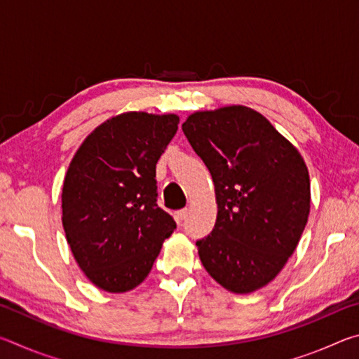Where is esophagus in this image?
I'll return each instance as SVG.
<instances>
[{
    "label": "esophagus",
    "instance_id": "34e87169",
    "mask_svg": "<svg viewBox=\"0 0 359 359\" xmlns=\"http://www.w3.org/2000/svg\"><path fill=\"white\" fill-rule=\"evenodd\" d=\"M187 214H188V210L187 209H182V210H177L175 212V222H177L179 224L185 220V217H187Z\"/></svg>",
    "mask_w": 359,
    "mask_h": 359
}]
</instances>
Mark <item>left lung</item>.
I'll return each mask as SVG.
<instances>
[{"instance_id": "1", "label": "left lung", "mask_w": 359, "mask_h": 359, "mask_svg": "<svg viewBox=\"0 0 359 359\" xmlns=\"http://www.w3.org/2000/svg\"><path fill=\"white\" fill-rule=\"evenodd\" d=\"M182 131L215 187L217 222L196 242L199 259L231 293H253L274 280L299 244L311 212L306 161L247 106L193 112Z\"/></svg>"}]
</instances>
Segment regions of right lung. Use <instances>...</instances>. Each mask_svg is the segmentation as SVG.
I'll list each match as a JSON object with an SVG mask.
<instances>
[{
	"mask_svg": "<svg viewBox=\"0 0 359 359\" xmlns=\"http://www.w3.org/2000/svg\"><path fill=\"white\" fill-rule=\"evenodd\" d=\"M179 115L123 112L90 133L65 175L62 222L72 257L107 293L141 285L175 222L156 204L155 166Z\"/></svg>",
	"mask_w": 359,
	"mask_h": 359,
	"instance_id": "obj_1",
	"label": "right lung"
}]
</instances>
